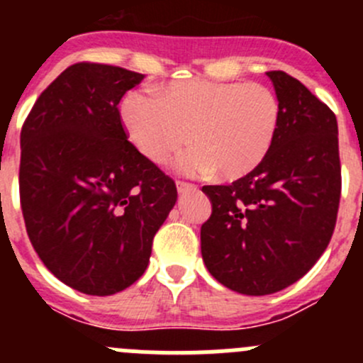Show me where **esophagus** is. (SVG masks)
<instances>
[{
	"instance_id": "esophagus-1",
	"label": "esophagus",
	"mask_w": 363,
	"mask_h": 363,
	"mask_svg": "<svg viewBox=\"0 0 363 363\" xmlns=\"http://www.w3.org/2000/svg\"><path fill=\"white\" fill-rule=\"evenodd\" d=\"M177 191L181 195L189 191H196V184H191V182H184V181H177Z\"/></svg>"
}]
</instances>
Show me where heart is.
<instances>
[{"label": "heart", "mask_w": 363, "mask_h": 363, "mask_svg": "<svg viewBox=\"0 0 363 363\" xmlns=\"http://www.w3.org/2000/svg\"><path fill=\"white\" fill-rule=\"evenodd\" d=\"M279 119L276 93L259 82L175 80L156 96L133 91L121 104L124 130L142 156L163 163L191 140L195 147L175 160V170L216 168L226 179L242 177L265 160Z\"/></svg>", "instance_id": "b5f03b06"}]
</instances>
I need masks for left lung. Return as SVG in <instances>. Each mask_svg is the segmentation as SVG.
Listing matches in <instances>:
<instances>
[{"label":"left lung","mask_w":363,"mask_h":363,"mask_svg":"<svg viewBox=\"0 0 363 363\" xmlns=\"http://www.w3.org/2000/svg\"><path fill=\"white\" fill-rule=\"evenodd\" d=\"M281 105L265 160L232 184L203 186L208 272L233 291L270 295L306 276L334 233L340 200L335 113L300 80L267 72Z\"/></svg>","instance_id":"obj_1"}]
</instances>
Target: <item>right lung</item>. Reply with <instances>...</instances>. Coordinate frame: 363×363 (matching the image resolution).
Returning <instances> with one entry per match:
<instances>
[{"label": "right lung", "mask_w": 363, "mask_h": 363, "mask_svg": "<svg viewBox=\"0 0 363 363\" xmlns=\"http://www.w3.org/2000/svg\"><path fill=\"white\" fill-rule=\"evenodd\" d=\"M144 75L75 63L43 91L21 131L26 232L43 265L86 295L145 272L177 188L128 140L117 105Z\"/></svg>", "instance_id": "add662e5"}]
</instances>
